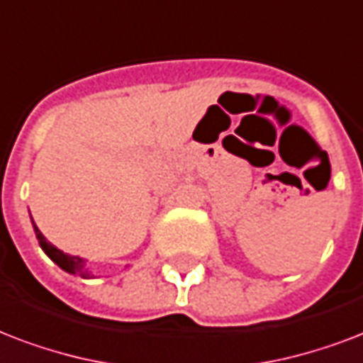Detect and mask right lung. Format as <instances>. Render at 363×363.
I'll return each instance as SVG.
<instances>
[{
  "mask_svg": "<svg viewBox=\"0 0 363 363\" xmlns=\"http://www.w3.org/2000/svg\"><path fill=\"white\" fill-rule=\"evenodd\" d=\"M34 230H35V238L40 240L41 249L45 251V255L49 257L52 262H57L62 270H66V272H70V274H77V276H82V278H95V276L85 268V261H83V259H79V257L66 255V253H62L60 249L55 247L52 243L47 242L45 236H43V234L40 232V228L35 226V223H34Z\"/></svg>",
  "mask_w": 363,
  "mask_h": 363,
  "instance_id": "1",
  "label": "right lung"
}]
</instances>
